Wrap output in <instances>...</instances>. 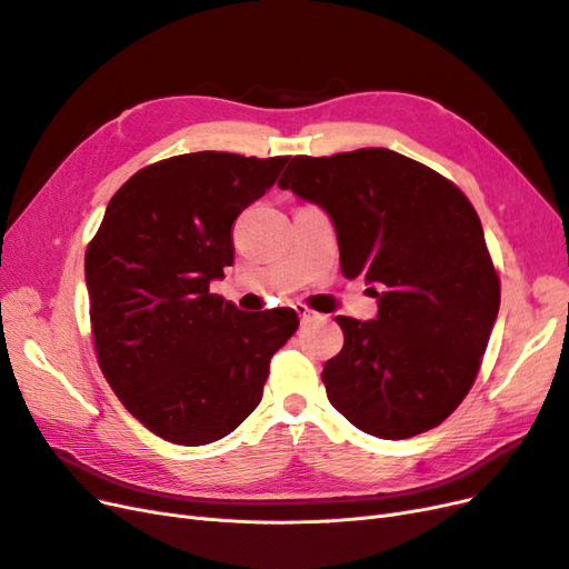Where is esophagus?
<instances>
[{"mask_svg": "<svg viewBox=\"0 0 569 569\" xmlns=\"http://www.w3.org/2000/svg\"><path fill=\"white\" fill-rule=\"evenodd\" d=\"M297 313H299L301 322H313V320H318V318H320L316 311H311V308L303 306V303H299V306H297Z\"/></svg>", "mask_w": 569, "mask_h": 569, "instance_id": "34e87169", "label": "esophagus"}]
</instances>
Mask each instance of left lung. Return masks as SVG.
Instances as JSON below:
<instances>
[{
  "mask_svg": "<svg viewBox=\"0 0 569 569\" xmlns=\"http://www.w3.org/2000/svg\"><path fill=\"white\" fill-rule=\"evenodd\" d=\"M332 218L343 278L363 274L375 320L337 316L327 399L363 432L408 439L441 425L475 385L501 282L470 199L391 149L295 157L278 182Z\"/></svg>",
  "mask_w": 569,
  "mask_h": 569,
  "instance_id": "left-lung-1",
  "label": "left lung"
}]
</instances>
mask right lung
<instances>
[{
  "mask_svg": "<svg viewBox=\"0 0 569 569\" xmlns=\"http://www.w3.org/2000/svg\"><path fill=\"white\" fill-rule=\"evenodd\" d=\"M289 157L197 151L151 163L111 197L84 253L99 368L130 416L180 446L218 441L261 403L291 308L244 313L211 295L232 222Z\"/></svg>",
  "mask_w": 569,
  "mask_h": 569,
  "instance_id": "right-lung-1",
  "label": "right lung"
}]
</instances>
